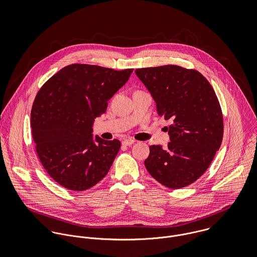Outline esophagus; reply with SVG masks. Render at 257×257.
Masks as SVG:
<instances>
[{"mask_svg": "<svg viewBox=\"0 0 257 257\" xmlns=\"http://www.w3.org/2000/svg\"><path fill=\"white\" fill-rule=\"evenodd\" d=\"M133 144H135V140H133V139H125V140H123L122 141V145L123 146H132Z\"/></svg>", "mask_w": 257, "mask_h": 257, "instance_id": "obj_1", "label": "esophagus"}]
</instances>
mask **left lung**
<instances>
[{"label": "left lung", "mask_w": 257, "mask_h": 257, "mask_svg": "<svg viewBox=\"0 0 257 257\" xmlns=\"http://www.w3.org/2000/svg\"><path fill=\"white\" fill-rule=\"evenodd\" d=\"M155 101L159 116L170 119L167 147H149V174L167 188H183L208 169L222 141L220 104L209 81L176 65L137 69Z\"/></svg>", "instance_id": "8db88e82"}]
</instances>
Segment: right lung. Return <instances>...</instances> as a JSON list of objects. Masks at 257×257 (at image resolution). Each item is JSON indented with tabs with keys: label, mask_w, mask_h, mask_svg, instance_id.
I'll use <instances>...</instances> for the list:
<instances>
[{
	"label": "right lung",
	"mask_w": 257,
	"mask_h": 257,
	"mask_svg": "<svg viewBox=\"0 0 257 257\" xmlns=\"http://www.w3.org/2000/svg\"><path fill=\"white\" fill-rule=\"evenodd\" d=\"M133 71L71 64L41 87L31 113L33 137L41 164L57 183L84 191L107 175L120 143L94 137L93 124Z\"/></svg>",
	"instance_id": "right-lung-1"
}]
</instances>
